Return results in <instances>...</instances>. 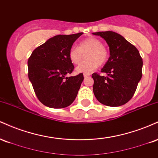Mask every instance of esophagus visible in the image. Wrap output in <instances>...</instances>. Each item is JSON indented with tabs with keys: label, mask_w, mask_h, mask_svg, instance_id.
<instances>
[{
	"label": "esophagus",
	"mask_w": 158,
	"mask_h": 158,
	"mask_svg": "<svg viewBox=\"0 0 158 158\" xmlns=\"http://www.w3.org/2000/svg\"><path fill=\"white\" fill-rule=\"evenodd\" d=\"M90 75V73H84V77L86 78V77H89Z\"/></svg>",
	"instance_id": "esophagus-1"
}]
</instances>
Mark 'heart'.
<instances>
[{
	"mask_svg": "<svg viewBox=\"0 0 158 158\" xmlns=\"http://www.w3.org/2000/svg\"><path fill=\"white\" fill-rule=\"evenodd\" d=\"M69 59L74 64H79L84 60L86 56L87 60L77 68L78 73H89L99 66L104 65L109 58L108 48L102 44L101 40L90 37L80 41L77 48H72L69 50Z\"/></svg>",
	"mask_w": 158,
	"mask_h": 158,
	"instance_id": "heart-1",
	"label": "heart"
}]
</instances>
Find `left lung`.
I'll return each instance as SVG.
<instances>
[{"instance_id": "8db88e82", "label": "left lung", "mask_w": 158, "mask_h": 158, "mask_svg": "<svg viewBox=\"0 0 158 158\" xmlns=\"http://www.w3.org/2000/svg\"><path fill=\"white\" fill-rule=\"evenodd\" d=\"M93 34L106 40L110 55L101 70L108 76L92 74L94 95L105 106H123L133 97L142 77V58L138 50L117 32L106 31Z\"/></svg>"}]
</instances>
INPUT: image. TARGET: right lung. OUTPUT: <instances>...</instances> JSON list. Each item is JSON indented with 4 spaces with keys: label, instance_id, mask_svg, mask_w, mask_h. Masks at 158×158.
<instances>
[{
    "label": "right lung",
    "instance_id": "obj_1",
    "mask_svg": "<svg viewBox=\"0 0 158 158\" xmlns=\"http://www.w3.org/2000/svg\"><path fill=\"white\" fill-rule=\"evenodd\" d=\"M83 32L58 35L36 48L28 59V77L39 100L51 108L71 105L80 88L84 77L79 73L66 77L74 66L69 50Z\"/></svg>",
    "mask_w": 158,
    "mask_h": 158
}]
</instances>
